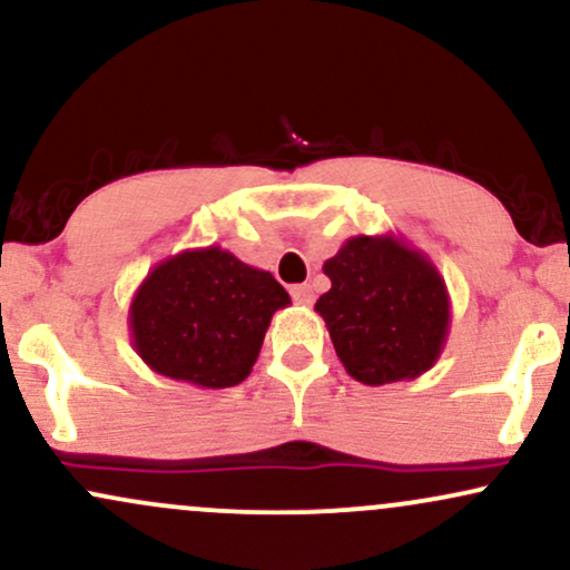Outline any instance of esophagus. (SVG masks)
<instances>
[{
  "label": "esophagus",
  "instance_id": "obj_1",
  "mask_svg": "<svg viewBox=\"0 0 570 570\" xmlns=\"http://www.w3.org/2000/svg\"><path fill=\"white\" fill-rule=\"evenodd\" d=\"M292 299H294V303H299V305H311L313 303V289L307 284L292 286Z\"/></svg>",
  "mask_w": 570,
  "mask_h": 570
}]
</instances>
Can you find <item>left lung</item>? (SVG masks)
<instances>
[{
  "label": "left lung",
  "instance_id": "obj_1",
  "mask_svg": "<svg viewBox=\"0 0 570 570\" xmlns=\"http://www.w3.org/2000/svg\"><path fill=\"white\" fill-rule=\"evenodd\" d=\"M316 313L353 381L385 385L431 370L448 343L450 294L423 252L396 235H353L324 263Z\"/></svg>",
  "mask_w": 570,
  "mask_h": 570
}]
</instances>
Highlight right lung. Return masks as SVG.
Wrapping results in <instances>:
<instances>
[{
  "mask_svg": "<svg viewBox=\"0 0 570 570\" xmlns=\"http://www.w3.org/2000/svg\"><path fill=\"white\" fill-rule=\"evenodd\" d=\"M289 294L222 246L185 248L147 273L128 307L130 343L158 375L198 389L244 383Z\"/></svg>",
  "mask_w": 570,
  "mask_h": 570,
  "instance_id": "1",
  "label": "right lung"
}]
</instances>
